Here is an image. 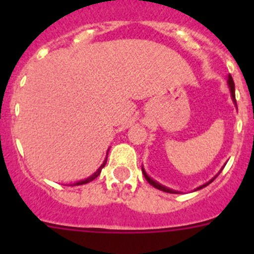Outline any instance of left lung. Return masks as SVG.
Returning <instances> with one entry per match:
<instances>
[{
  "instance_id": "1",
  "label": "left lung",
  "mask_w": 254,
  "mask_h": 254,
  "mask_svg": "<svg viewBox=\"0 0 254 254\" xmlns=\"http://www.w3.org/2000/svg\"><path fill=\"white\" fill-rule=\"evenodd\" d=\"M228 85H229V87H230V93H232V99H233V102H234V104L237 105V100H235V87H234V81H233L232 75H229V76H228ZM142 173H143V176H145V178H146V181L149 182V183L152 186V187L158 188V190H163V192H168V193H178L177 190H170V188L165 187V186H161L160 183H158V182H155L154 179L150 178V177L146 174V172H145V169H143V168H142ZM219 174H220V172H219ZM216 177H217V174H216ZM216 177H214V178L211 179L210 182H207V183H205V185L199 186V187L197 188V190H201V188H203V187H206V186H208V185H210V183H211V182H212L215 178H216Z\"/></svg>"
}]
</instances>
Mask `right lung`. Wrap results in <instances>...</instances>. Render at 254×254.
<instances>
[{"mask_svg": "<svg viewBox=\"0 0 254 254\" xmlns=\"http://www.w3.org/2000/svg\"><path fill=\"white\" fill-rule=\"evenodd\" d=\"M105 164H107V158H105L104 163H103V164H102V165H100V168H99V169L96 170V172H95V173H94L93 176H90V177H87V178H86V179H84V181L76 182V183H75V185H73V186H81V185H86V183H89V182L94 181V179H95V178H96V177L99 176V174H100V172H102V169H103V168H104V165H105Z\"/></svg>", "mask_w": 254, "mask_h": 254, "instance_id": "right-lung-1", "label": "right lung"}]
</instances>
